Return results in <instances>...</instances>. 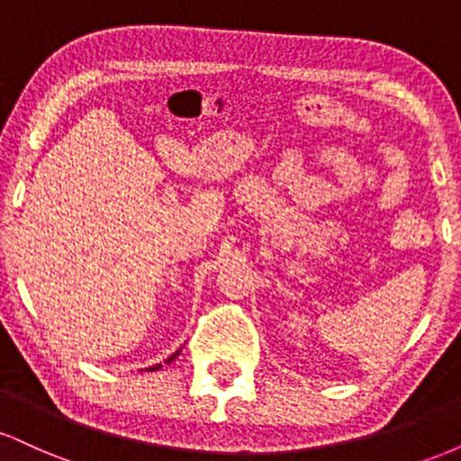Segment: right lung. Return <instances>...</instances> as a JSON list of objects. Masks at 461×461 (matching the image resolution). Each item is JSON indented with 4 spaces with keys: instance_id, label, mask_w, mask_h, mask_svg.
Returning a JSON list of instances; mask_svg holds the SVG:
<instances>
[{
    "instance_id": "right-lung-1",
    "label": "right lung",
    "mask_w": 461,
    "mask_h": 461,
    "mask_svg": "<svg viewBox=\"0 0 461 461\" xmlns=\"http://www.w3.org/2000/svg\"><path fill=\"white\" fill-rule=\"evenodd\" d=\"M179 351H182V348H177V351H176V353H173V356L167 359V364H171V362H173V359H176V357L179 356ZM160 368H162V364H153V366H149V368H145V370H160Z\"/></svg>"
}]
</instances>
